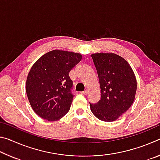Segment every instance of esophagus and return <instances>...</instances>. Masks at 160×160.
Masks as SVG:
<instances>
[{"mask_svg":"<svg viewBox=\"0 0 160 160\" xmlns=\"http://www.w3.org/2000/svg\"><path fill=\"white\" fill-rule=\"evenodd\" d=\"M88 92H89V90H88V89H86V90H85V91L81 92V93L83 94H88Z\"/></svg>","mask_w":160,"mask_h":160,"instance_id":"obj_1","label":"esophagus"}]
</instances>
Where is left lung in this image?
Segmentation results:
<instances>
[{
  "mask_svg": "<svg viewBox=\"0 0 160 160\" xmlns=\"http://www.w3.org/2000/svg\"><path fill=\"white\" fill-rule=\"evenodd\" d=\"M98 74L101 99L90 104V109L103 121H114L133 102L137 90L134 72L125 59L117 54L97 53L91 55Z\"/></svg>",
  "mask_w": 160,
  "mask_h": 160,
  "instance_id": "obj_1",
  "label": "left lung"
}]
</instances>
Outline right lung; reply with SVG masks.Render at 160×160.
<instances>
[{
  "instance_id": "obj_1",
  "label": "right lung",
  "mask_w": 160,
  "mask_h": 160,
  "mask_svg": "<svg viewBox=\"0 0 160 160\" xmlns=\"http://www.w3.org/2000/svg\"><path fill=\"white\" fill-rule=\"evenodd\" d=\"M82 59L78 53L49 51L35 62L26 81V92L34 112L48 121L68 112L74 95L69 72Z\"/></svg>"
}]
</instances>
